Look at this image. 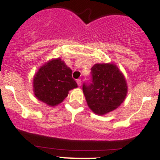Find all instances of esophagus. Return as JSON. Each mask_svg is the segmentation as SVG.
Wrapping results in <instances>:
<instances>
[{"label":"esophagus","mask_w":160,"mask_h":160,"mask_svg":"<svg viewBox=\"0 0 160 160\" xmlns=\"http://www.w3.org/2000/svg\"><path fill=\"white\" fill-rule=\"evenodd\" d=\"M77 84H78V86H80V85H81V80H80V79H77Z\"/></svg>","instance_id":"obj_1"}]
</instances>
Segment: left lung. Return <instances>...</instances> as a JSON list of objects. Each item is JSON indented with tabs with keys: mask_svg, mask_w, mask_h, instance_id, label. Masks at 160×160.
Listing matches in <instances>:
<instances>
[{
	"mask_svg": "<svg viewBox=\"0 0 160 160\" xmlns=\"http://www.w3.org/2000/svg\"><path fill=\"white\" fill-rule=\"evenodd\" d=\"M91 79L83 83L87 103L98 115L116 109L124 101L128 86L123 73L115 65L95 64L91 68Z\"/></svg>",
	"mask_w": 160,
	"mask_h": 160,
	"instance_id": "8db88e82",
	"label": "left lung"
}]
</instances>
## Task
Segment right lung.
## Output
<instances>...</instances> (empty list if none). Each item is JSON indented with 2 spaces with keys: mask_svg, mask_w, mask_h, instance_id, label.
<instances>
[{
  "mask_svg": "<svg viewBox=\"0 0 160 160\" xmlns=\"http://www.w3.org/2000/svg\"><path fill=\"white\" fill-rule=\"evenodd\" d=\"M75 88L77 83L72 77V70L60 58L41 66L33 78L35 96L51 106L61 103L69 90Z\"/></svg>",
  "mask_w": 160,
  "mask_h": 160,
  "instance_id": "add662e5",
  "label": "right lung"
}]
</instances>
